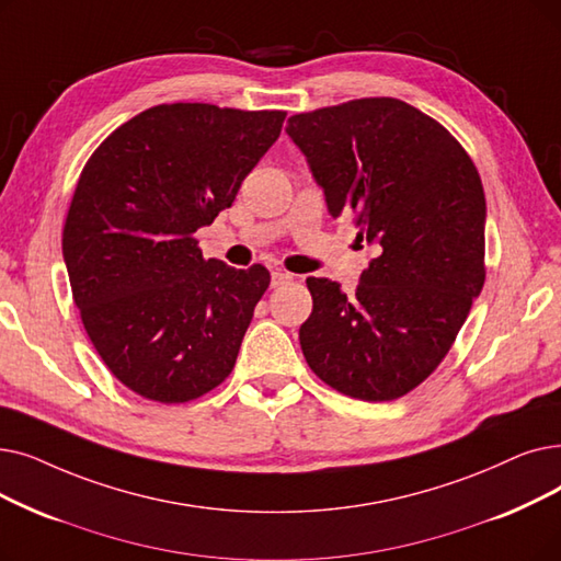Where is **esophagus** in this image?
Returning a JSON list of instances; mask_svg holds the SVG:
<instances>
[{
    "label": "esophagus",
    "instance_id": "34e87169",
    "mask_svg": "<svg viewBox=\"0 0 561 561\" xmlns=\"http://www.w3.org/2000/svg\"><path fill=\"white\" fill-rule=\"evenodd\" d=\"M290 279H294V277H290L288 273L275 271V273H273V277H271V284H273V288H277V286H284V284H288Z\"/></svg>",
    "mask_w": 561,
    "mask_h": 561
}]
</instances>
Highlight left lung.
Wrapping results in <instances>:
<instances>
[{"instance_id":"8db88e82","label":"left lung","mask_w":561,"mask_h":561,"mask_svg":"<svg viewBox=\"0 0 561 561\" xmlns=\"http://www.w3.org/2000/svg\"><path fill=\"white\" fill-rule=\"evenodd\" d=\"M286 133L330 215L353 213L357 240L378 250L351 294L307 279L305 359L341 394L394 401L437 369L483 288L477 167L447 128L397 99L294 114Z\"/></svg>"}]
</instances>
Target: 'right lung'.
Instances as JSON below:
<instances>
[{"label": "right lung", "mask_w": 561, "mask_h": 561, "mask_svg": "<svg viewBox=\"0 0 561 561\" xmlns=\"http://www.w3.org/2000/svg\"><path fill=\"white\" fill-rule=\"evenodd\" d=\"M284 118L279 110L156 105L87 160L64 261L93 348L135 394L185 403L231 374L271 273L204 259L194 231L233 204Z\"/></svg>", "instance_id": "obj_1"}]
</instances>
